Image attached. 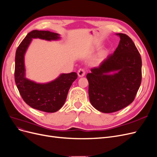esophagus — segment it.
I'll return each mask as SVG.
<instances>
[{
  "label": "esophagus",
  "mask_w": 157,
  "mask_h": 157,
  "mask_svg": "<svg viewBox=\"0 0 157 157\" xmlns=\"http://www.w3.org/2000/svg\"><path fill=\"white\" fill-rule=\"evenodd\" d=\"M85 74V71L83 68H80L78 71V75L79 77H83Z\"/></svg>",
  "instance_id": "1"
}]
</instances>
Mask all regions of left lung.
Returning a JSON list of instances; mask_svg holds the SVG:
<instances>
[{"mask_svg": "<svg viewBox=\"0 0 157 157\" xmlns=\"http://www.w3.org/2000/svg\"><path fill=\"white\" fill-rule=\"evenodd\" d=\"M118 47L87 74L90 104L102 113H113L133 102L141 82V58L128 36L117 33Z\"/></svg>", "mask_w": 157, "mask_h": 157, "instance_id": "1", "label": "left lung"}]
</instances>
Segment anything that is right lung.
Listing matches in <instances>:
<instances>
[{"label": "right lung", "mask_w": 157, "mask_h": 157, "mask_svg": "<svg viewBox=\"0 0 157 157\" xmlns=\"http://www.w3.org/2000/svg\"><path fill=\"white\" fill-rule=\"evenodd\" d=\"M40 38L51 41L60 39V34L45 31L30 32L18 46L15 58V82L22 98L31 108L44 112L53 113L64 105L68 90L77 79L75 72L61 74L52 82L39 83L26 78L25 55L32 39Z\"/></svg>", "instance_id": "add662e5"}]
</instances>
